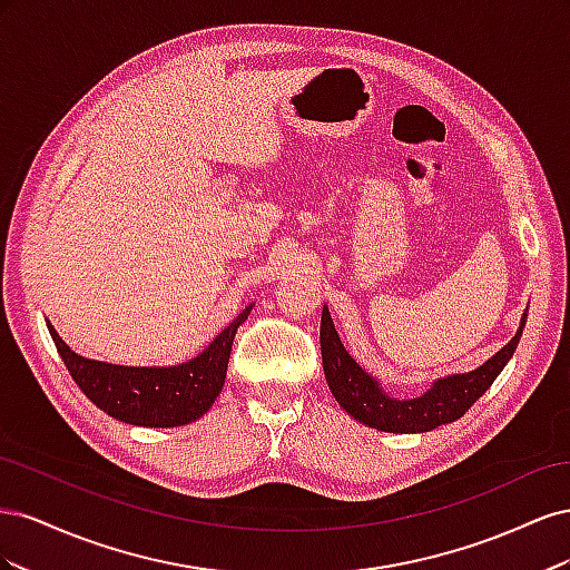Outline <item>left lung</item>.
Segmentation results:
<instances>
[{"label": "left lung", "mask_w": 570, "mask_h": 570, "mask_svg": "<svg viewBox=\"0 0 570 570\" xmlns=\"http://www.w3.org/2000/svg\"><path fill=\"white\" fill-rule=\"evenodd\" d=\"M525 318L528 314H523L519 333L511 337L507 347L497 352L480 368L463 375L442 377L419 400L400 402L387 396L381 385L342 347L331 312H327V306H323L321 356L325 381L337 404L364 425L385 430V433H428V430H435L438 425L461 419L488 392L494 377L502 373L507 361L513 356L515 344H519L523 335Z\"/></svg>", "instance_id": "obj_1"}]
</instances>
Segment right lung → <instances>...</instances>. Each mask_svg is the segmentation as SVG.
<instances>
[{"label": "right lung", "instance_id": "add662e5", "mask_svg": "<svg viewBox=\"0 0 570 570\" xmlns=\"http://www.w3.org/2000/svg\"><path fill=\"white\" fill-rule=\"evenodd\" d=\"M249 312L252 306L209 344V350L174 368H130L82 358L66 347L55 327H47L68 373L92 404L132 425L174 428L197 421L216 402L226 383L235 333Z\"/></svg>", "mask_w": 570, "mask_h": 570}]
</instances>
